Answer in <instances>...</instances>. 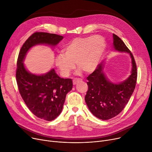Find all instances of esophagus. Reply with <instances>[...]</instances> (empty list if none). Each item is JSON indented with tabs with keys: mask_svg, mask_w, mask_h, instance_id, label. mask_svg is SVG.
<instances>
[{
	"mask_svg": "<svg viewBox=\"0 0 152 152\" xmlns=\"http://www.w3.org/2000/svg\"><path fill=\"white\" fill-rule=\"evenodd\" d=\"M82 80L81 78H76V79H74V80H73V84L74 85H76L78 82L82 81Z\"/></svg>",
	"mask_w": 152,
	"mask_h": 152,
	"instance_id": "obj_1",
	"label": "esophagus"
}]
</instances>
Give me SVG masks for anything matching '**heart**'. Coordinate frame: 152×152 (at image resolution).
Masks as SVG:
<instances>
[{"label": "heart", "mask_w": 152, "mask_h": 152, "mask_svg": "<svg viewBox=\"0 0 152 152\" xmlns=\"http://www.w3.org/2000/svg\"><path fill=\"white\" fill-rule=\"evenodd\" d=\"M106 49V42L101 36L75 38L62 50L63 54L56 56L55 64L63 77L69 76L75 68L86 74L91 73L98 67Z\"/></svg>", "instance_id": "1"}]
</instances>
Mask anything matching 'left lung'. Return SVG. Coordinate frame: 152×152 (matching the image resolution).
<instances>
[{
  "label": "left lung",
  "instance_id": "obj_1",
  "mask_svg": "<svg viewBox=\"0 0 152 152\" xmlns=\"http://www.w3.org/2000/svg\"><path fill=\"white\" fill-rule=\"evenodd\" d=\"M113 37L114 50L129 54L132 69L131 75L119 83L109 80L103 63L87 77L88 89L85 97L86 104L95 117L102 120L111 119L122 111L132 95L137 82V67L132 54L117 35L113 34Z\"/></svg>",
  "mask_w": 152,
  "mask_h": 152
}]
</instances>
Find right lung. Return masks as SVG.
Instances as JSON below:
<instances>
[{"instance_id":"add662e5","label":"right lung","mask_w":152,"mask_h":152,"mask_svg":"<svg viewBox=\"0 0 152 152\" xmlns=\"http://www.w3.org/2000/svg\"><path fill=\"white\" fill-rule=\"evenodd\" d=\"M63 38L56 34L36 32L25 42L17 60L16 78L20 95L33 114L48 121L55 119L62 112L67 93L73 86L72 79L61 78L54 69L44 74H32L23 62L32 47L38 45L54 47Z\"/></svg>"}]
</instances>
